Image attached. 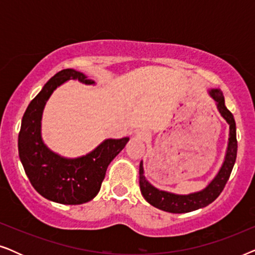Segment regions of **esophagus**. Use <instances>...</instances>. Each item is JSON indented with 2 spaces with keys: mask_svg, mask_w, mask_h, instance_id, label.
Segmentation results:
<instances>
[{
  "mask_svg": "<svg viewBox=\"0 0 255 255\" xmlns=\"http://www.w3.org/2000/svg\"><path fill=\"white\" fill-rule=\"evenodd\" d=\"M135 137L139 138V139H141V140H146V139L149 137V134L146 131L140 130V131H138L137 133H135Z\"/></svg>",
  "mask_w": 255,
  "mask_h": 255,
  "instance_id": "obj_1",
  "label": "esophagus"
}]
</instances>
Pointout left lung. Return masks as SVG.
<instances>
[{"label":"left lung","mask_w":255,"mask_h":255,"mask_svg":"<svg viewBox=\"0 0 255 255\" xmlns=\"http://www.w3.org/2000/svg\"><path fill=\"white\" fill-rule=\"evenodd\" d=\"M210 94L216 102H217L219 113H221L222 116L225 118L230 125V138L225 161L223 163L218 175L212 180V182L204 190L187 195V196L166 193V191H161L152 187L145 180L142 163L140 162V166H139V186H140L142 196H144L145 200L149 204L160 209V210L172 212V214H184V212H190L207 207V205L212 203L221 195L223 189L225 188L226 182L230 179V175H231L233 166H235L236 162L237 149H238V142H237L236 134V122L231 111L225 107V101L221 90L212 89Z\"/></svg>","instance_id":"left-lung-1"}]
</instances>
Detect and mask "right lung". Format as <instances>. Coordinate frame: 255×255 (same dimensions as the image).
Masks as SVG:
<instances>
[{"mask_svg": "<svg viewBox=\"0 0 255 255\" xmlns=\"http://www.w3.org/2000/svg\"><path fill=\"white\" fill-rule=\"evenodd\" d=\"M66 80L94 81L74 69H62L48 80L24 114L18 135V153L31 184L41 196L61 204L92 201L101 189L109 163L128 144V138L108 139L88 155L64 159L51 152L40 138V118L53 90Z\"/></svg>", "mask_w": 255, "mask_h": 255, "instance_id": "right-lung-1", "label": "right lung"}]
</instances>
